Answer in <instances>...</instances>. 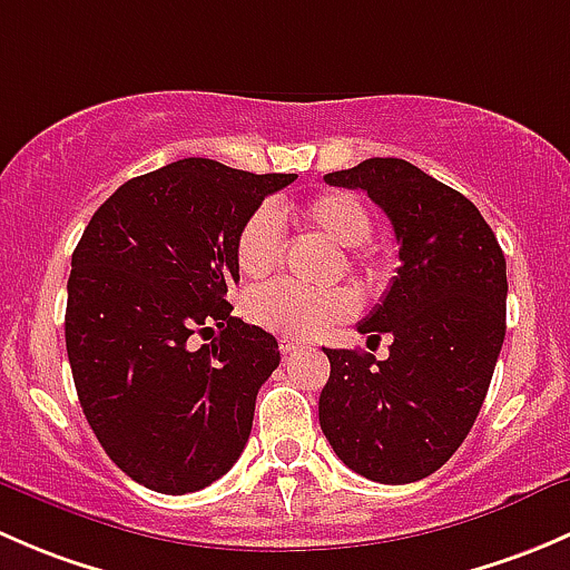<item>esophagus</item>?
<instances>
[{
    "mask_svg": "<svg viewBox=\"0 0 570 570\" xmlns=\"http://www.w3.org/2000/svg\"><path fill=\"white\" fill-rule=\"evenodd\" d=\"M278 347H281V353H284V355H292V353H297V350H301L303 344L297 342V338L284 336V338H281V342H278Z\"/></svg>",
    "mask_w": 570,
    "mask_h": 570,
    "instance_id": "obj_1",
    "label": "esophagus"
}]
</instances>
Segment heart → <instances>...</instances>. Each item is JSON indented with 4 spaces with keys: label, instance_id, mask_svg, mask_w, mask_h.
<instances>
[{
    "label": "heart",
    "instance_id": "1",
    "mask_svg": "<svg viewBox=\"0 0 570 570\" xmlns=\"http://www.w3.org/2000/svg\"><path fill=\"white\" fill-rule=\"evenodd\" d=\"M278 217H292L301 226L312 228L331 239L338 248H358L372 237V215L364 200L344 189H327L297 206H278V209H256L245 217L234 243V258L245 278L262 281L278 269L284 258V228ZM350 267L370 273L372 258L358 250L347 258ZM355 295L350 289L312 292L292 281L253 289L245 297V314L256 325L281 333L289 338H312L331 327L333 322L353 317Z\"/></svg>",
    "mask_w": 570,
    "mask_h": 570
}]
</instances>
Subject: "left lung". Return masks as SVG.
Instances as JSON below:
<instances>
[{"label":"left lung","instance_id":"obj_1","mask_svg":"<svg viewBox=\"0 0 570 570\" xmlns=\"http://www.w3.org/2000/svg\"><path fill=\"white\" fill-rule=\"evenodd\" d=\"M325 181L386 212L400 267L358 322L370 342L392 336L389 358L322 347L320 428L355 474L405 485L450 461L480 413L504 342L508 264L480 209L405 159H364Z\"/></svg>","mask_w":570,"mask_h":570}]
</instances>
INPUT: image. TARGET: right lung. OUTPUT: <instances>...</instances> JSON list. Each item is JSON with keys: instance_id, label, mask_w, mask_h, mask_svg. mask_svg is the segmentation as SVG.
<instances>
[{"instance_id": "add662e5", "label": "right lung", "mask_w": 570, "mask_h": 570, "mask_svg": "<svg viewBox=\"0 0 570 570\" xmlns=\"http://www.w3.org/2000/svg\"><path fill=\"white\" fill-rule=\"evenodd\" d=\"M295 174L178 159L120 184L71 256L66 350L85 419L120 471L159 493L200 491L243 455L281 353L232 317L245 217ZM218 327L195 351V330Z\"/></svg>"}]
</instances>
